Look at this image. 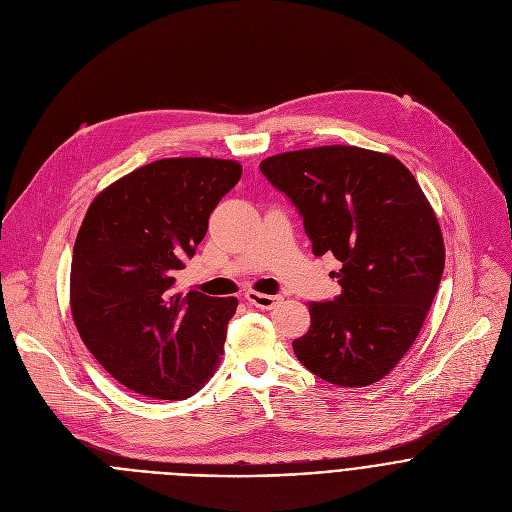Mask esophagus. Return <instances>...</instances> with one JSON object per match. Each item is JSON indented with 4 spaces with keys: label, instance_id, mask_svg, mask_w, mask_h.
<instances>
[{
    "label": "esophagus",
    "instance_id": "1",
    "mask_svg": "<svg viewBox=\"0 0 512 512\" xmlns=\"http://www.w3.org/2000/svg\"><path fill=\"white\" fill-rule=\"evenodd\" d=\"M245 298L251 306L261 308V310H271L281 302L279 296H267V294H259V291H247Z\"/></svg>",
    "mask_w": 512,
    "mask_h": 512
}]
</instances>
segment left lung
<instances>
[{"label":"left lung","mask_w":512,"mask_h":512,"mask_svg":"<svg viewBox=\"0 0 512 512\" xmlns=\"http://www.w3.org/2000/svg\"><path fill=\"white\" fill-rule=\"evenodd\" d=\"M304 218L316 257L332 253L342 294L310 302V330L291 342L316 377L367 387L415 342L440 287L442 229L413 174L354 145L277 154L259 164Z\"/></svg>","instance_id":"8db88e82"}]
</instances>
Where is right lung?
<instances>
[{"mask_svg":"<svg viewBox=\"0 0 512 512\" xmlns=\"http://www.w3.org/2000/svg\"><path fill=\"white\" fill-rule=\"evenodd\" d=\"M241 172L233 160H158L105 188L85 214L72 318L101 367L139 395L186 399L218 367L237 298L180 294L174 283Z\"/></svg>","mask_w":512,"mask_h":512,"instance_id":"add662e5","label":"right lung"}]
</instances>
